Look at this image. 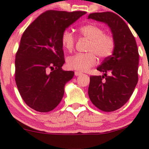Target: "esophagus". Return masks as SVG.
I'll return each mask as SVG.
<instances>
[{
  "mask_svg": "<svg viewBox=\"0 0 149 149\" xmlns=\"http://www.w3.org/2000/svg\"><path fill=\"white\" fill-rule=\"evenodd\" d=\"M82 74V73L80 72V71H75V76H80V75Z\"/></svg>",
  "mask_w": 149,
  "mask_h": 149,
  "instance_id": "obj_1",
  "label": "esophagus"
}]
</instances>
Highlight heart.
<instances>
[{"mask_svg":"<svg viewBox=\"0 0 149 149\" xmlns=\"http://www.w3.org/2000/svg\"><path fill=\"white\" fill-rule=\"evenodd\" d=\"M81 36L90 40L86 54H76L69 56L66 64L69 69L85 71L97 63L96 55L100 58L111 56L116 47V41L113 36L104 33L102 28L95 24H86L80 29ZM61 44L67 52H71L74 47L73 33L69 30L64 31L61 36Z\"/></svg>","mask_w":149,"mask_h":149,"instance_id":"heart-1","label":"heart"}]
</instances>
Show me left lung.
Instances as JSON below:
<instances>
[{
	"mask_svg": "<svg viewBox=\"0 0 149 149\" xmlns=\"http://www.w3.org/2000/svg\"><path fill=\"white\" fill-rule=\"evenodd\" d=\"M88 18L108 24L116 41L112 55L97 68L104 75L90 76L88 96L101 111H114L127 103L138 81L136 41L126 22L115 13H92Z\"/></svg>",
	"mask_w": 149,
	"mask_h": 149,
	"instance_id": "left-lung-1",
	"label": "left lung"
}]
</instances>
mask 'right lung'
<instances>
[{
    "instance_id": "right-lung-1",
    "label": "right lung",
    "mask_w": 149,
    "mask_h": 149,
    "mask_svg": "<svg viewBox=\"0 0 149 149\" xmlns=\"http://www.w3.org/2000/svg\"><path fill=\"white\" fill-rule=\"evenodd\" d=\"M86 12L48 10L24 31L15 59V80L24 102L38 112H49L61 102L65 85L74 76L63 71L62 33Z\"/></svg>"
}]
</instances>
